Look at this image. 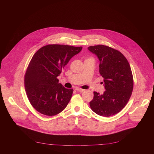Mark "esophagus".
I'll return each instance as SVG.
<instances>
[{
  "label": "esophagus",
  "mask_w": 154,
  "mask_h": 154,
  "mask_svg": "<svg viewBox=\"0 0 154 154\" xmlns=\"http://www.w3.org/2000/svg\"><path fill=\"white\" fill-rule=\"evenodd\" d=\"M75 90H77V91H79V92H83L85 91V90L82 89V88H76Z\"/></svg>",
  "instance_id": "1"
}]
</instances>
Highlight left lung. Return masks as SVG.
Masks as SVG:
<instances>
[{"label":"left lung","mask_w":154,"mask_h":154,"mask_svg":"<svg viewBox=\"0 0 154 154\" xmlns=\"http://www.w3.org/2000/svg\"><path fill=\"white\" fill-rule=\"evenodd\" d=\"M88 49L99 59V73L106 90L103 94L94 91L90 107L102 116L116 115L124 108L132 93L134 79L130 64L121 52L109 46H91Z\"/></svg>","instance_id":"left-lung-1"}]
</instances>
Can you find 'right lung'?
<instances>
[{"label":"right lung","mask_w":154,"mask_h":154,"mask_svg":"<svg viewBox=\"0 0 154 154\" xmlns=\"http://www.w3.org/2000/svg\"><path fill=\"white\" fill-rule=\"evenodd\" d=\"M82 49V47L49 45L34 54L24 75V86L30 103L39 113L52 116L66 107L73 89L58 83L57 77Z\"/></svg>","instance_id":"add662e5"}]
</instances>
